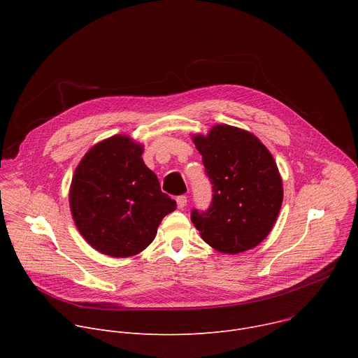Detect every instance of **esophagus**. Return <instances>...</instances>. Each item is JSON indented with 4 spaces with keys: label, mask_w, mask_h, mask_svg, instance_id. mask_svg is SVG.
I'll use <instances>...</instances> for the list:
<instances>
[{
    "label": "esophagus",
    "mask_w": 358,
    "mask_h": 358,
    "mask_svg": "<svg viewBox=\"0 0 358 358\" xmlns=\"http://www.w3.org/2000/svg\"><path fill=\"white\" fill-rule=\"evenodd\" d=\"M177 207L180 208V210H182L185 206H187V196L185 195H180V196H177Z\"/></svg>",
    "instance_id": "obj_1"
}]
</instances>
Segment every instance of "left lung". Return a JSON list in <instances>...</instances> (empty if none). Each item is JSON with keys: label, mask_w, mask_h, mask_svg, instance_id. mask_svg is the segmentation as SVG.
Instances as JSON below:
<instances>
[{"label": "left lung", "mask_w": 358, "mask_h": 358, "mask_svg": "<svg viewBox=\"0 0 358 358\" xmlns=\"http://www.w3.org/2000/svg\"><path fill=\"white\" fill-rule=\"evenodd\" d=\"M213 184L206 213L192 210L191 221L215 250L236 255L259 245L279 215L283 187L271 151L249 131L214 126L207 136L192 134Z\"/></svg>", "instance_id": "1"}]
</instances>
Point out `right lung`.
Wrapping results in <instances>:
<instances>
[{
    "mask_svg": "<svg viewBox=\"0 0 358 358\" xmlns=\"http://www.w3.org/2000/svg\"><path fill=\"white\" fill-rule=\"evenodd\" d=\"M143 144L116 134L94 144L78 164L71 188L72 218L85 241L112 258H129L156 238L177 207L143 162Z\"/></svg>",
    "mask_w": 358,
    "mask_h": 358,
    "instance_id": "1",
    "label": "right lung"
}]
</instances>
